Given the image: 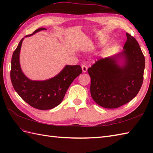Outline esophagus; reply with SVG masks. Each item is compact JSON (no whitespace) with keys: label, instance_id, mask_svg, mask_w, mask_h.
Listing matches in <instances>:
<instances>
[{"label":"esophagus","instance_id":"esophagus-1","mask_svg":"<svg viewBox=\"0 0 153 153\" xmlns=\"http://www.w3.org/2000/svg\"><path fill=\"white\" fill-rule=\"evenodd\" d=\"M82 71L83 72H86V71H87V66H86V65L83 64L82 66Z\"/></svg>","mask_w":153,"mask_h":153}]
</instances>
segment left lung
Masks as SVG:
<instances>
[{
	"mask_svg": "<svg viewBox=\"0 0 153 153\" xmlns=\"http://www.w3.org/2000/svg\"><path fill=\"white\" fill-rule=\"evenodd\" d=\"M123 51L111 57L96 61L87 71L91 77V95L95 102L106 108H116L137 95L143 82L145 56L135 39L126 33ZM125 64H117L118 57Z\"/></svg>",
	"mask_w": 153,
	"mask_h": 153,
	"instance_id": "1",
	"label": "left lung"
}]
</instances>
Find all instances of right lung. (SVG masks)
I'll return each instance as SVG.
<instances>
[{
  "mask_svg": "<svg viewBox=\"0 0 153 153\" xmlns=\"http://www.w3.org/2000/svg\"><path fill=\"white\" fill-rule=\"evenodd\" d=\"M45 28H39L29 37ZM24 38L14 51L11 61L10 79L14 89L28 105L39 110H49L60 105L75 78L82 73L79 65L66 66L57 76L45 81H32L25 76L19 65V51Z\"/></svg>",
  "mask_w": 153,
  "mask_h": 153,
  "instance_id": "right-lung-1",
  "label": "right lung"
}]
</instances>
